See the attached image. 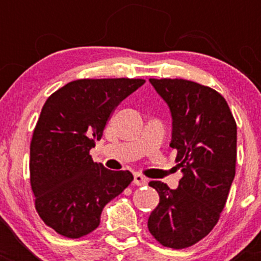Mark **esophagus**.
<instances>
[{"mask_svg":"<svg viewBox=\"0 0 261 261\" xmlns=\"http://www.w3.org/2000/svg\"><path fill=\"white\" fill-rule=\"evenodd\" d=\"M134 184H136V186H145V184H147V179L141 174H139V173H136V174H134Z\"/></svg>","mask_w":261,"mask_h":261,"instance_id":"1","label":"esophagus"}]
</instances>
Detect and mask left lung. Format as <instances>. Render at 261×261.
Here are the masks:
<instances>
[{
	"label": "left lung",
	"instance_id": "obj_1",
	"mask_svg": "<svg viewBox=\"0 0 261 261\" xmlns=\"http://www.w3.org/2000/svg\"><path fill=\"white\" fill-rule=\"evenodd\" d=\"M172 115L170 147L183 174L170 189L150 181L160 201L147 220L160 244L184 249L208 235L220 218L235 178L238 127L226 99L186 80H149Z\"/></svg>",
	"mask_w": 261,
	"mask_h": 261
}]
</instances>
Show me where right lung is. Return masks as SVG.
Listing matches in <instances>:
<instances>
[{"label":"right lung","instance_id":"right-lung-1","mask_svg":"<svg viewBox=\"0 0 261 261\" xmlns=\"http://www.w3.org/2000/svg\"><path fill=\"white\" fill-rule=\"evenodd\" d=\"M144 80H78L46 99L30 145V181L41 220L59 235L78 239L98 227L101 213L134 179L106 169L89 150L110 115Z\"/></svg>","mask_w":261,"mask_h":261}]
</instances>
